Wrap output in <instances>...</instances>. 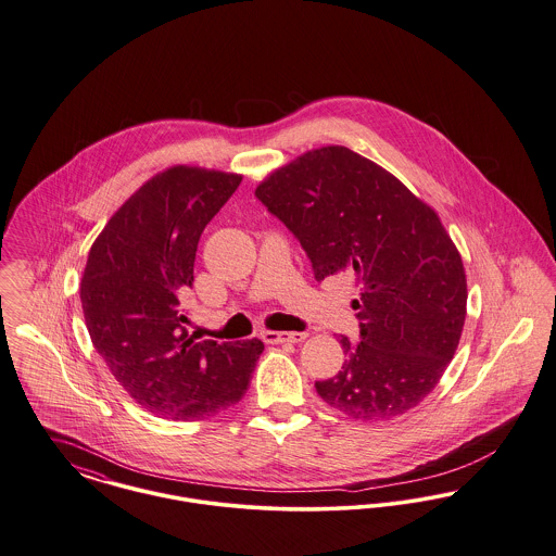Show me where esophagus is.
I'll return each mask as SVG.
<instances>
[{
  "label": "esophagus",
  "mask_w": 556,
  "mask_h": 556,
  "mask_svg": "<svg viewBox=\"0 0 556 556\" xmlns=\"http://www.w3.org/2000/svg\"><path fill=\"white\" fill-rule=\"evenodd\" d=\"M262 340L266 344H283V342H302L306 340V333L304 331H262Z\"/></svg>",
  "instance_id": "obj_1"
}]
</instances>
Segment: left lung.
Wrapping results in <instances>:
<instances>
[{
  "instance_id": "8db88e82",
  "label": "left lung",
  "mask_w": 556,
  "mask_h": 556,
  "mask_svg": "<svg viewBox=\"0 0 556 556\" xmlns=\"http://www.w3.org/2000/svg\"><path fill=\"white\" fill-rule=\"evenodd\" d=\"M294 232L315 279H355L361 340L319 396L357 420H391L439 384L466 319V273L439 214L391 172L331 144L302 153L256 187Z\"/></svg>"
}]
</instances>
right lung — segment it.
<instances>
[{"label": "right lung", "mask_w": 556, "mask_h": 556, "mask_svg": "<svg viewBox=\"0 0 556 556\" xmlns=\"http://www.w3.org/2000/svg\"><path fill=\"white\" fill-rule=\"evenodd\" d=\"M241 174L172 165L111 216L90 248L79 298L100 357L147 412L203 420L239 403L264 351L258 338L197 342L180 300L199 237Z\"/></svg>", "instance_id": "obj_1"}]
</instances>
